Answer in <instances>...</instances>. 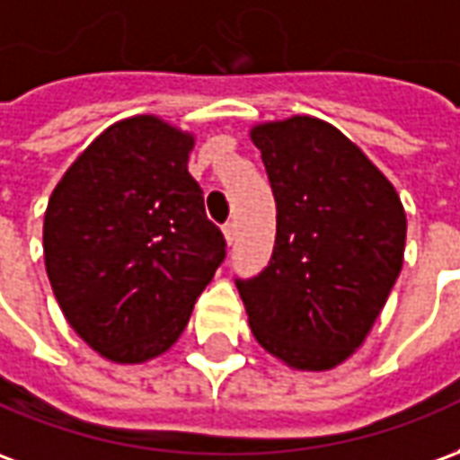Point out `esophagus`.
<instances>
[{"label": "esophagus", "instance_id": "34e87169", "mask_svg": "<svg viewBox=\"0 0 460 460\" xmlns=\"http://www.w3.org/2000/svg\"><path fill=\"white\" fill-rule=\"evenodd\" d=\"M224 236H226L229 243L236 241V221H226V224H224Z\"/></svg>", "mask_w": 460, "mask_h": 460}]
</instances>
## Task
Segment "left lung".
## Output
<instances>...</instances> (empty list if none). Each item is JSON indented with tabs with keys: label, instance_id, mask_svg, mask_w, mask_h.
Masks as SVG:
<instances>
[{
	"label": "left lung",
	"instance_id": "left-lung-1",
	"mask_svg": "<svg viewBox=\"0 0 460 460\" xmlns=\"http://www.w3.org/2000/svg\"><path fill=\"white\" fill-rule=\"evenodd\" d=\"M276 199L269 266L236 279L256 341L326 371L371 331L396 284L406 214L396 189L331 124L291 117L252 129Z\"/></svg>",
	"mask_w": 460,
	"mask_h": 460
}]
</instances>
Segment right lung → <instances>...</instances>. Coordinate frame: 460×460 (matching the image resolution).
Listing matches in <instances>:
<instances>
[{
	"mask_svg": "<svg viewBox=\"0 0 460 460\" xmlns=\"http://www.w3.org/2000/svg\"><path fill=\"white\" fill-rule=\"evenodd\" d=\"M191 146L162 119H124L89 144L49 199L44 261L54 296L109 361L166 351L226 259L186 169Z\"/></svg>",
	"mask_w": 460,
	"mask_h": 460,
	"instance_id": "add662e5",
	"label": "right lung"
}]
</instances>
